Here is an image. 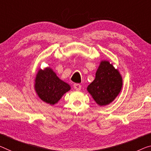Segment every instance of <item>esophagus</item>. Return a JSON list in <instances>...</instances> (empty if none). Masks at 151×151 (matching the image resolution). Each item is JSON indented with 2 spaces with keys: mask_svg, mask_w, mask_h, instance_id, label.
<instances>
[{
  "mask_svg": "<svg viewBox=\"0 0 151 151\" xmlns=\"http://www.w3.org/2000/svg\"><path fill=\"white\" fill-rule=\"evenodd\" d=\"M73 87L75 90H80L81 88H82V86L80 84H79V83H74L73 84Z\"/></svg>",
  "mask_w": 151,
  "mask_h": 151,
  "instance_id": "34e87169",
  "label": "esophagus"
}]
</instances>
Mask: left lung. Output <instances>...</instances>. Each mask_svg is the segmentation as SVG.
Wrapping results in <instances>:
<instances>
[{
    "label": "left lung",
    "mask_w": 151,
    "mask_h": 151,
    "mask_svg": "<svg viewBox=\"0 0 151 151\" xmlns=\"http://www.w3.org/2000/svg\"><path fill=\"white\" fill-rule=\"evenodd\" d=\"M122 78L117 69L107 61H103L97 69L94 80L87 90L100 106L111 103L121 91Z\"/></svg>",
    "instance_id": "8db88e82"
}]
</instances>
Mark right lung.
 <instances>
[{
	"mask_svg": "<svg viewBox=\"0 0 151 151\" xmlns=\"http://www.w3.org/2000/svg\"><path fill=\"white\" fill-rule=\"evenodd\" d=\"M34 86L39 98L50 105L57 103L63 95L71 89L70 86L60 80L49 68L38 71Z\"/></svg>",
	"mask_w": 151,
	"mask_h": 151,
	"instance_id": "add662e5",
	"label": "right lung"
}]
</instances>
